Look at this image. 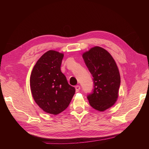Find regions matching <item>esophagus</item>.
<instances>
[{"mask_svg":"<svg viewBox=\"0 0 149 149\" xmlns=\"http://www.w3.org/2000/svg\"><path fill=\"white\" fill-rule=\"evenodd\" d=\"M75 91H76V92H78V91H79V90L81 89V87H80V86L77 85V86H75Z\"/></svg>","mask_w":149,"mask_h":149,"instance_id":"34e87169","label":"esophagus"}]
</instances>
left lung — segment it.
I'll return each instance as SVG.
<instances>
[{
    "label": "left lung",
    "mask_w": 149,
    "mask_h": 149,
    "mask_svg": "<svg viewBox=\"0 0 149 149\" xmlns=\"http://www.w3.org/2000/svg\"><path fill=\"white\" fill-rule=\"evenodd\" d=\"M83 58L93 82V91L87 99L93 108L103 111L113 106L118 99V68L111 55L102 47H93L83 54Z\"/></svg>",
    "instance_id": "obj_1"
}]
</instances>
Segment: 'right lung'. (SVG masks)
<instances>
[{
	"label": "right lung",
	"mask_w": 149,
	"mask_h": 149,
	"mask_svg": "<svg viewBox=\"0 0 149 149\" xmlns=\"http://www.w3.org/2000/svg\"><path fill=\"white\" fill-rule=\"evenodd\" d=\"M63 54L49 50L38 60L30 77L31 93L44 111L58 115L67 108L75 94L61 71Z\"/></svg>",
	"instance_id": "right-lung-1"
}]
</instances>
